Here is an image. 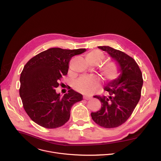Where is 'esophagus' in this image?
Here are the masks:
<instances>
[{
  "instance_id": "1",
  "label": "esophagus",
  "mask_w": 161,
  "mask_h": 161,
  "mask_svg": "<svg viewBox=\"0 0 161 161\" xmlns=\"http://www.w3.org/2000/svg\"><path fill=\"white\" fill-rule=\"evenodd\" d=\"M91 98H92L91 96H83V99H85V100H89V99H90Z\"/></svg>"
}]
</instances>
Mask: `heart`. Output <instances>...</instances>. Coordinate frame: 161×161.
I'll return each mask as SVG.
<instances>
[{
    "label": "heart",
    "instance_id": "1",
    "mask_svg": "<svg viewBox=\"0 0 161 161\" xmlns=\"http://www.w3.org/2000/svg\"><path fill=\"white\" fill-rule=\"evenodd\" d=\"M105 56L99 50H93L89 52L86 55V61L92 64L97 65L102 62ZM99 71L101 75L106 80H114L119 76V69L118 65L112 61L103 64ZM101 84V80L97 76H83L80 77L75 83V88L81 92L92 94L98 88Z\"/></svg>",
    "mask_w": 161,
    "mask_h": 161
}]
</instances>
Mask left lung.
<instances>
[{
  "instance_id": "left-lung-1",
  "label": "left lung",
  "mask_w": 161,
  "mask_h": 161,
  "mask_svg": "<svg viewBox=\"0 0 161 161\" xmlns=\"http://www.w3.org/2000/svg\"><path fill=\"white\" fill-rule=\"evenodd\" d=\"M115 60L120 75L106 84L109 96H95L101 103V109L91 113L92 120L105 128H114L126 122L141 97L142 73L136 61L126 53L109 47H98Z\"/></svg>"
}]
</instances>
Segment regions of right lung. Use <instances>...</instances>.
Wrapping results in <instances>:
<instances>
[{
  "label": "right lung",
  "instance_id": "1",
  "mask_svg": "<svg viewBox=\"0 0 161 161\" xmlns=\"http://www.w3.org/2000/svg\"><path fill=\"white\" fill-rule=\"evenodd\" d=\"M86 49L64 50L52 48L32 58L20 75L19 96L29 117L37 124L48 129L64 125L70 118L74 104L83 96L73 89L61 97L55 88L58 80L67 74L69 62Z\"/></svg>",
  "mask_w": 161,
  "mask_h": 161
}]
</instances>
